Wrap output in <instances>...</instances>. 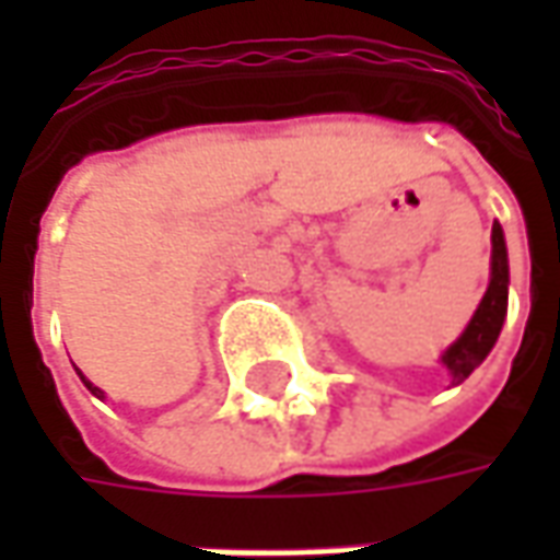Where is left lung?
Returning a JSON list of instances; mask_svg holds the SVG:
<instances>
[{
    "mask_svg": "<svg viewBox=\"0 0 560 560\" xmlns=\"http://www.w3.org/2000/svg\"><path fill=\"white\" fill-rule=\"evenodd\" d=\"M506 284H510V267H506V245L501 224H492V281L489 291L482 296L480 308L470 317L468 329L462 339L444 353V365L453 375V384H462L477 365L489 357L492 345L501 336L506 317Z\"/></svg>",
    "mask_w": 560,
    "mask_h": 560,
    "instance_id": "obj_1",
    "label": "left lung"
}]
</instances>
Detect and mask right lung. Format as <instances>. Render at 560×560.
I'll use <instances>...</instances> for the list:
<instances>
[{"mask_svg": "<svg viewBox=\"0 0 560 560\" xmlns=\"http://www.w3.org/2000/svg\"><path fill=\"white\" fill-rule=\"evenodd\" d=\"M78 375H80V372H78ZM80 381H83V384H86V389H90L92 396H98V399H104V393H102V389H98V387H92V384H90V381H86V377L80 375Z\"/></svg>", "mask_w": 560, "mask_h": 560, "instance_id": "add662e5", "label": "right lung"}]
</instances>
